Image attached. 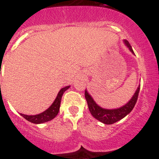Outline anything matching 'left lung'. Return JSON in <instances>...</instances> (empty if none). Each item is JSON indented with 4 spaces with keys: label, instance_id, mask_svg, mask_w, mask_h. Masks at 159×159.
Here are the masks:
<instances>
[{
    "label": "left lung",
    "instance_id": "obj_1",
    "mask_svg": "<svg viewBox=\"0 0 159 159\" xmlns=\"http://www.w3.org/2000/svg\"><path fill=\"white\" fill-rule=\"evenodd\" d=\"M124 42L131 52L135 54L129 42L127 41H124ZM140 88V86H139L136 91H135V95H133V97L131 98V100L127 104L117 109H104L100 108V106H98L97 104H95V102L93 100L91 95H89L86 91H85V98H86V100L87 102V104H88L89 110H90L93 117L99 120L100 122L104 123V124H113L117 121L122 119L129 113H131V111L133 109L134 106L135 105V103L137 101Z\"/></svg>",
    "mask_w": 159,
    "mask_h": 159
}]
</instances>
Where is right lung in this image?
I'll return each instance as SVG.
<instances>
[{"instance_id":"right-lung-1","label":"right lung","mask_w":159,"mask_h":159,"mask_svg":"<svg viewBox=\"0 0 159 159\" xmlns=\"http://www.w3.org/2000/svg\"><path fill=\"white\" fill-rule=\"evenodd\" d=\"M69 88V86H65L64 88H62L59 91V94H58L57 97L55 99L51 106L48 109H46L45 112L37 114V115H25V114H21V116L25 118L26 120H28V122H33V123H36V124H39V123H43V122H48L52 120L53 118H55L56 115L58 114L59 111V107H60V102H61L62 95L64 94V92L66 90Z\"/></svg>"}]
</instances>
